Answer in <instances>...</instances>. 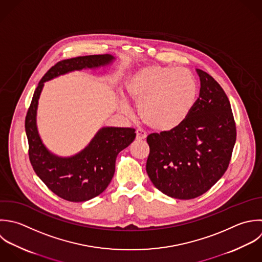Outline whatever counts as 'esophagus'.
<instances>
[{
  "mask_svg": "<svg viewBox=\"0 0 262 262\" xmlns=\"http://www.w3.org/2000/svg\"><path fill=\"white\" fill-rule=\"evenodd\" d=\"M136 133H137V140H139V141L145 140L147 138V134L143 129H137Z\"/></svg>",
  "mask_w": 262,
  "mask_h": 262,
  "instance_id": "34e87169",
  "label": "esophagus"
}]
</instances>
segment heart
Wrapping results in <instances>:
<instances>
[{"instance_id":"obj_1","label":"heart","mask_w":262,"mask_h":262,"mask_svg":"<svg viewBox=\"0 0 262 262\" xmlns=\"http://www.w3.org/2000/svg\"><path fill=\"white\" fill-rule=\"evenodd\" d=\"M125 90L149 127L168 132L181 125L191 113L197 97V81L186 68L149 65L127 78ZM120 107L124 112L129 110L124 98L120 100Z\"/></svg>"}]
</instances>
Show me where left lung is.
Listing matches in <instances>:
<instances>
[{"label":"left lung","instance_id":"8db88e82","mask_svg":"<svg viewBox=\"0 0 262 262\" xmlns=\"http://www.w3.org/2000/svg\"><path fill=\"white\" fill-rule=\"evenodd\" d=\"M196 71L200 94L187 119L174 129L147 137L146 170L151 182L181 200L203 195L225 174L237 137L225 91L207 72Z\"/></svg>","mask_w":262,"mask_h":262}]
</instances>
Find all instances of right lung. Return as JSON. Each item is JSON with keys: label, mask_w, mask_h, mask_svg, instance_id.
<instances>
[{"label": "right lung", "mask_w": 262, "mask_h": 262, "mask_svg": "<svg viewBox=\"0 0 262 262\" xmlns=\"http://www.w3.org/2000/svg\"><path fill=\"white\" fill-rule=\"evenodd\" d=\"M114 59L112 55L104 54L58 62L39 80L25 117L28 155L33 170L54 194L70 202L88 201L106 190L114 176L116 157L134 142L136 130L102 127L83 150L70 157H60L50 152L39 137L36 126L38 99L46 81L75 70L100 68Z\"/></svg>", "instance_id": "right-lung-1"}]
</instances>
